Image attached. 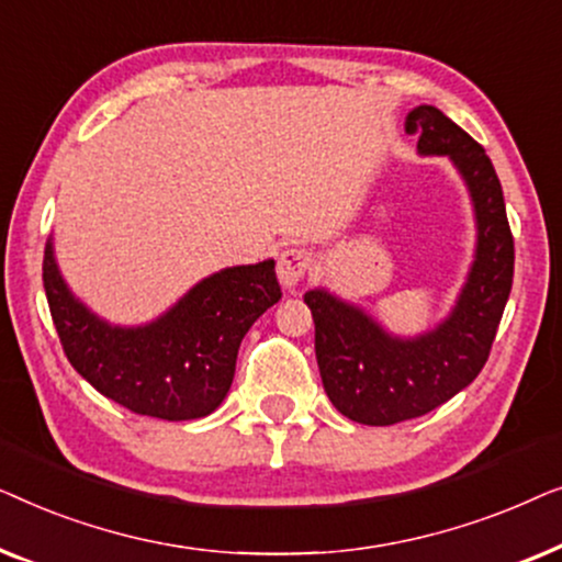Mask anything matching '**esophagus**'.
<instances>
[{
  "instance_id": "34e87169",
  "label": "esophagus",
  "mask_w": 562,
  "mask_h": 562,
  "mask_svg": "<svg viewBox=\"0 0 562 562\" xmlns=\"http://www.w3.org/2000/svg\"><path fill=\"white\" fill-rule=\"evenodd\" d=\"M310 268H312V252L310 250L286 248L279 256V263H276V273H279V281L283 283V286L291 289L304 279Z\"/></svg>"
}]
</instances>
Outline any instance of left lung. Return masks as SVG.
<instances>
[{"label":"left lung","mask_w":562,"mask_h":562,"mask_svg":"<svg viewBox=\"0 0 562 562\" xmlns=\"http://www.w3.org/2000/svg\"><path fill=\"white\" fill-rule=\"evenodd\" d=\"M406 133H419L427 156H450L463 173L479 220V250L456 312L417 340L381 333L356 306L310 291L314 352L337 412L360 425L386 427L437 409L486 366L514 279V237L494 164L486 150L437 106H417Z\"/></svg>","instance_id":"obj_1"}]
</instances>
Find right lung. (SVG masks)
<instances>
[{"label":"right lung","instance_id":"right-lung-1","mask_svg":"<svg viewBox=\"0 0 562 562\" xmlns=\"http://www.w3.org/2000/svg\"><path fill=\"white\" fill-rule=\"evenodd\" d=\"M43 286L68 363L125 409L168 422L217 409L245 333L281 299L273 260H263L210 276L148 327H110L68 294L50 245Z\"/></svg>","mask_w":562,"mask_h":562}]
</instances>
